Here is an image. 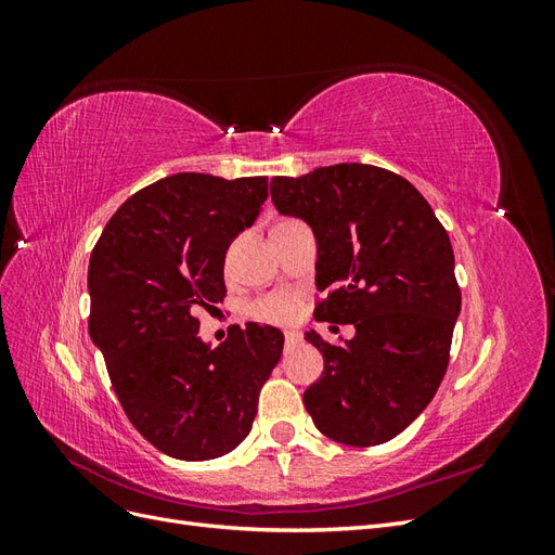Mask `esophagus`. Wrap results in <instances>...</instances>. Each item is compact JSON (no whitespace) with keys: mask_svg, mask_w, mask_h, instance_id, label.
Returning <instances> with one entry per match:
<instances>
[{"mask_svg":"<svg viewBox=\"0 0 555 555\" xmlns=\"http://www.w3.org/2000/svg\"><path fill=\"white\" fill-rule=\"evenodd\" d=\"M300 343V335L296 333V331H287V333H284V347H296Z\"/></svg>","mask_w":555,"mask_h":555,"instance_id":"obj_1","label":"esophagus"}]
</instances>
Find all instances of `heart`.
Masks as SVG:
<instances>
[{
  "label": "heart",
  "instance_id": "b5f03b06",
  "mask_svg": "<svg viewBox=\"0 0 555 555\" xmlns=\"http://www.w3.org/2000/svg\"><path fill=\"white\" fill-rule=\"evenodd\" d=\"M300 306V296L296 292H271L263 294L257 300H251L247 312L255 317L257 322L278 324L284 326L296 319Z\"/></svg>",
  "mask_w": 555,
  "mask_h": 555
}]
</instances>
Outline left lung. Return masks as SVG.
I'll list each match as a JSON object with an SVG mask.
<instances>
[{
    "label": "left lung",
    "mask_w": 555,
    "mask_h": 555,
    "mask_svg": "<svg viewBox=\"0 0 555 555\" xmlns=\"http://www.w3.org/2000/svg\"><path fill=\"white\" fill-rule=\"evenodd\" d=\"M273 204L317 238L314 319L354 324L331 345L306 333L324 373L304 393L319 433L349 447L393 440L447 373L461 287L444 227L412 182L371 164L271 180Z\"/></svg>",
    "instance_id": "8db88e82"
}]
</instances>
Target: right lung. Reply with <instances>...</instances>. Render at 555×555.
<instances>
[{"mask_svg": "<svg viewBox=\"0 0 555 555\" xmlns=\"http://www.w3.org/2000/svg\"><path fill=\"white\" fill-rule=\"evenodd\" d=\"M266 198V176L176 173L129 196L92 249L90 338L133 428L171 459L236 449L282 357L273 326L233 324L212 349L194 317L227 296V249Z\"/></svg>", "mask_w": 555, "mask_h": 555, "instance_id": "right-lung-1", "label": "right lung"}]
</instances>
